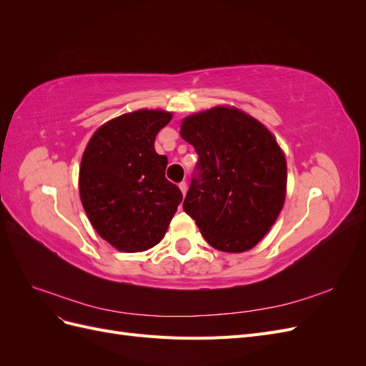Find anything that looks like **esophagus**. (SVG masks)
Wrapping results in <instances>:
<instances>
[{
    "mask_svg": "<svg viewBox=\"0 0 366 366\" xmlns=\"http://www.w3.org/2000/svg\"><path fill=\"white\" fill-rule=\"evenodd\" d=\"M179 187H180L182 194H183V195H186V191H187V184H186V182H182V183H179Z\"/></svg>",
    "mask_w": 366,
    "mask_h": 366,
    "instance_id": "esophagus-1",
    "label": "esophagus"
}]
</instances>
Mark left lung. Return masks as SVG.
<instances>
[{
    "label": "left lung",
    "instance_id": "left-lung-1",
    "mask_svg": "<svg viewBox=\"0 0 366 366\" xmlns=\"http://www.w3.org/2000/svg\"><path fill=\"white\" fill-rule=\"evenodd\" d=\"M180 131L198 154L184 212L212 247L232 253L254 247L285 198V157L272 132L229 107L186 117Z\"/></svg>",
    "mask_w": 366,
    "mask_h": 366
}]
</instances>
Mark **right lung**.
I'll return each instance as SVG.
<instances>
[{"label":"right lung","mask_w":366,"mask_h":366,"mask_svg":"<svg viewBox=\"0 0 366 366\" xmlns=\"http://www.w3.org/2000/svg\"><path fill=\"white\" fill-rule=\"evenodd\" d=\"M172 114L139 109L99 128L82 156L79 192L93 227L120 252H143L164 237L183 195L154 149Z\"/></svg>","instance_id":"add662e5"}]
</instances>
